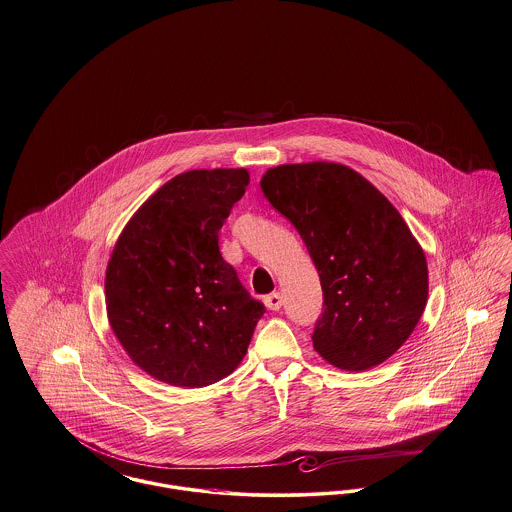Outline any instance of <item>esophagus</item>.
Returning a JSON list of instances; mask_svg holds the SVG:
<instances>
[{"instance_id": "34e87169", "label": "esophagus", "mask_w": 512, "mask_h": 512, "mask_svg": "<svg viewBox=\"0 0 512 512\" xmlns=\"http://www.w3.org/2000/svg\"><path fill=\"white\" fill-rule=\"evenodd\" d=\"M282 303L284 301H282V293L280 292L270 293V295L265 297V305H267L270 311H278L282 307Z\"/></svg>"}]
</instances>
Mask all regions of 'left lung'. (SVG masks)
<instances>
[{
	"label": "left lung",
	"instance_id": "8db88e82",
	"mask_svg": "<svg viewBox=\"0 0 512 512\" xmlns=\"http://www.w3.org/2000/svg\"><path fill=\"white\" fill-rule=\"evenodd\" d=\"M292 222L324 293L313 347L341 370H368L409 340L428 301V263L411 228L359 172L328 161L280 165L261 178Z\"/></svg>",
	"mask_w": 512,
	"mask_h": 512
}]
</instances>
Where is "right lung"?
Returning a JSON list of instances; mask_svg holds the SVG:
<instances>
[{
	"mask_svg": "<svg viewBox=\"0 0 512 512\" xmlns=\"http://www.w3.org/2000/svg\"><path fill=\"white\" fill-rule=\"evenodd\" d=\"M247 184L245 169L182 172L147 197L111 251V330L163 384L205 388L232 374L265 313L219 251V230Z\"/></svg>",
	"mask_w": 512,
	"mask_h": 512,
	"instance_id": "add662e5",
	"label": "right lung"
}]
</instances>
